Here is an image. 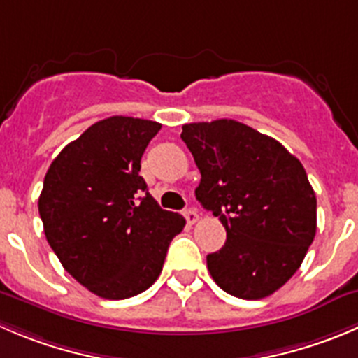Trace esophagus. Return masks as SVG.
<instances>
[{"mask_svg": "<svg viewBox=\"0 0 358 358\" xmlns=\"http://www.w3.org/2000/svg\"><path fill=\"white\" fill-rule=\"evenodd\" d=\"M185 220H187V224L189 225H194L197 222V218H199V215H197V211L194 210V208H189V210H185Z\"/></svg>", "mask_w": 358, "mask_h": 358, "instance_id": "1", "label": "esophagus"}]
</instances>
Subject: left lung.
Instances as JSON below:
<instances>
[{"label": "left lung", "instance_id": "left-lung-1", "mask_svg": "<svg viewBox=\"0 0 358 358\" xmlns=\"http://www.w3.org/2000/svg\"><path fill=\"white\" fill-rule=\"evenodd\" d=\"M201 182L196 197L227 231L206 257L224 292L262 299L285 285L317 232V197L297 157L280 141L231 119L182 127Z\"/></svg>", "mask_w": 358, "mask_h": 358}]
</instances>
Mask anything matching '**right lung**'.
I'll return each mask as SVG.
<instances>
[{
	"instance_id": "add662e5",
	"label": "right lung",
	"mask_w": 358,
	"mask_h": 358,
	"mask_svg": "<svg viewBox=\"0 0 358 358\" xmlns=\"http://www.w3.org/2000/svg\"><path fill=\"white\" fill-rule=\"evenodd\" d=\"M161 124L115 115L92 124L52 161L38 199L43 231L66 271L103 299L154 285L185 218L162 210L140 176Z\"/></svg>"
}]
</instances>
